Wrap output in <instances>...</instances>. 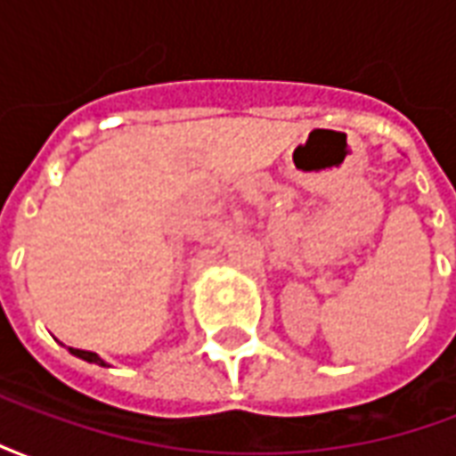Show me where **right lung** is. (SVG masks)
<instances>
[{
  "mask_svg": "<svg viewBox=\"0 0 456 456\" xmlns=\"http://www.w3.org/2000/svg\"><path fill=\"white\" fill-rule=\"evenodd\" d=\"M68 352L73 354V356H77V359H83V362H90V363H97V366H107V362H104L100 354L94 352H85V349H73V346H68Z\"/></svg>",
  "mask_w": 456,
  "mask_h": 456,
  "instance_id": "right-lung-1",
  "label": "right lung"
}]
</instances>
